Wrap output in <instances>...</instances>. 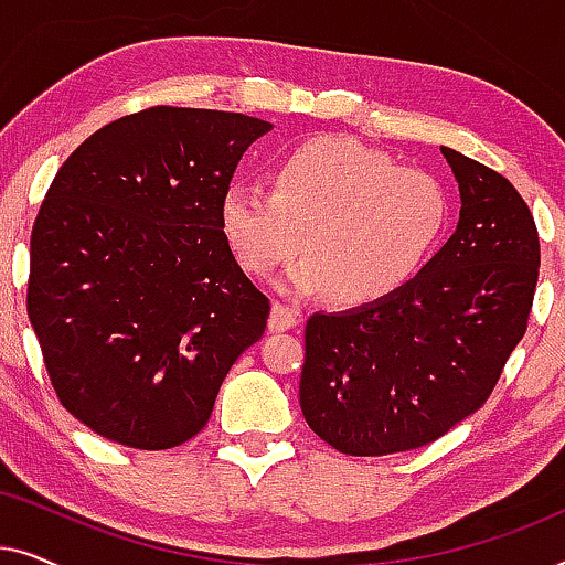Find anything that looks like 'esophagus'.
Here are the masks:
<instances>
[{
  "instance_id": "obj_1",
  "label": "esophagus",
  "mask_w": 565,
  "mask_h": 565,
  "mask_svg": "<svg viewBox=\"0 0 565 565\" xmlns=\"http://www.w3.org/2000/svg\"><path fill=\"white\" fill-rule=\"evenodd\" d=\"M300 321V316L296 308H290L288 303H275L273 306V316H269V329L273 331H288L296 327Z\"/></svg>"
}]
</instances>
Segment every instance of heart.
<instances>
[{
	"label": "heart",
	"instance_id": "b5f03b06",
	"mask_svg": "<svg viewBox=\"0 0 565 565\" xmlns=\"http://www.w3.org/2000/svg\"><path fill=\"white\" fill-rule=\"evenodd\" d=\"M450 192L435 174L401 167L347 138H319L285 153L273 190L236 182L221 200V231L246 273L269 277L303 257L300 288H327L362 306L404 288L443 244Z\"/></svg>",
	"mask_w": 565,
	"mask_h": 565
}]
</instances>
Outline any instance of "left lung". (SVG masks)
Masks as SVG:
<instances>
[{
    "instance_id": "8db88e82",
    "label": "left lung",
    "mask_w": 565,
    "mask_h": 565,
    "mask_svg": "<svg viewBox=\"0 0 565 565\" xmlns=\"http://www.w3.org/2000/svg\"><path fill=\"white\" fill-rule=\"evenodd\" d=\"M443 153L462 200L450 242L391 296L306 321L300 408L323 443L354 458L447 435L489 401L527 331L535 218L507 177Z\"/></svg>"
}]
</instances>
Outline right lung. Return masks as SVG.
<instances>
[{
    "label": "right lung",
    "mask_w": 565,
    "mask_h": 565,
    "mask_svg": "<svg viewBox=\"0 0 565 565\" xmlns=\"http://www.w3.org/2000/svg\"><path fill=\"white\" fill-rule=\"evenodd\" d=\"M242 113L157 105L92 134L30 236L28 316L61 406L110 443L169 450L211 419L269 298L221 231L252 141Z\"/></svg>",
    "instance_id": "right-lung-1"
}]
</instances>
